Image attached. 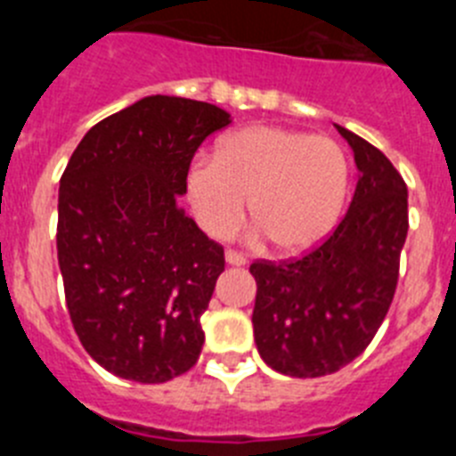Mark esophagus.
I'll list each match as a JSON object with an SVG mask.
<instances>
[{"label": "esophagus", "instance_id": "34e87169", "mask_svg": "<svg viewBox=\"0 0 456 456\" xmlns=\"http://www.w3.org/2000/svg\"><path fill=\"white\" fill-rule=\"evenodd\" d=\"M225 263L240 267V265L247 263V257H244V253L235 251V248H228V251H225Z\"/></svg>", "mask_w": 456, "mask_h": 456}]
</instances>
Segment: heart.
Wrapping results in <instances>:
<instances>
[{
	"mask_svg": "<svg viewBox=\"0 0 456 456\" xmlns=\"http://www.w3.org/2000/svg\"><path fill=\"white\" fill-rule=\"evenodd\" d=\"M347 152L329 136L253 125L228 134L216 157L187 168V196L209 237L232 235L248 215L278 253H304L324 240L349 196Z\"/></svg>",
	"mask_w": 456,
	"mask_h": 456,
	"instance_id": "1",
	"label": "heart"
}]
</instances>
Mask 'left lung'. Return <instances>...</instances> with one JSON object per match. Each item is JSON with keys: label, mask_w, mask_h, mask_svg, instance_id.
I'll return each mask as SVG.
<instances>
[{"label": "left lung", "mask_w": 456, "mask_h": 456, "mask_svg": "<svg viewBox=\"0 0 456 456\" xmlns=\"http://www.w3.org/2000/svg\"><path fill=\"white\" fill-rule=\"evenodd\" d=\"M361 171L347 215L299 257L256 260L253 336L272 370L313 379L363 354L393 304L409 232L406 183L384 152L336 125Z\"/></svg>", "instance_id": "1"}]
</instances>
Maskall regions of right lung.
<instances>
[{
  "mask_svg": "<svg viewBox=\"0 0 456 456\" xmlns=\"http://www.w3.org/2000/svg\"><path fill=\"white\" fill-rule=\"evenodd\" d=\"M225 125L215 104L148 95L93 125L63 171L56 253L68 313L116 377L164 384L199 361L225 257L180 196L199 146Z\"/></svg>",
  "mask_w": 456,
  "mask_h": 456,
  "instance_id": "1",
  "label": "right lung"
}]
</instances>
